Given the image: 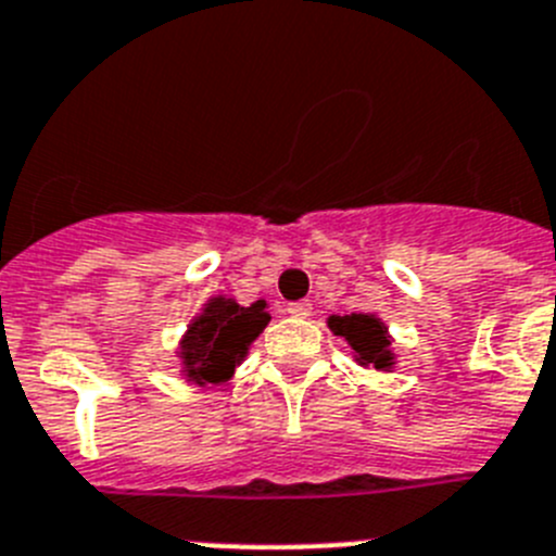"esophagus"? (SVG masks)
I'll return each instance as SVG.
<instances>
[{"label":"esophagus","mask_w":556,"mask_h":556,"mask_svg":"<svg viewBox=\"0 0 556 556\" xmlns=\"http://www.w3.org/2000/svg\"><path fill=\"white\" fill-rule=\"evenodd\" d=\"M287 312L292 314V317H298V319L312 317V303H308V300H298V303L287 305Z\"/></svg>","instance_id":"obj_1"}]
</instances>
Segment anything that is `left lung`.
<instances>
[{
  "mask_svg": "<svg viewBox=\"0 0 556 556\" xmlns=\"http://www.w3.org/2000/svg\"><path fill=\"white\" fill-rule=\"evenodd\" d=\"M328 328L336 336H344L353 348L355 361L361 366H375V369H391L394 353H391V339L386 325L375 314H350V317H330Z\"/></svg>",
  "mask_w": 556,
  "mask_h": 556,
  "instance_id": "obj_1",
  "label": "left lung"
}]
</instances>
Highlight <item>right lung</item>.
<instances>
[{
    "label": "right lung",
    "instance_id": "add662e5",
    "mask_svg": "<svg viewBox=\"0 0 556 556\" xmlns=\"http://www.w3.org/2000/svg\"><path fill=\"white\" fill-rule=\"evenodd\" d=\"M267 323L264 300L244 308L231 298H212L181 339L178 358L185 375L198 386L228 380Z\"/></svg>",
    "mask_w": 556,
    "mask_h": 556
}]
</instances>
